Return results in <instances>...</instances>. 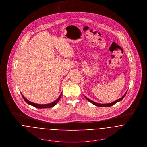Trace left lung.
<instances>
[{"label":"left lung","mask_w":147,"mask_h":147,"mask_svg":"<svg viewBox=\"0 0 147 147\" xmlns=\"http://www.w3.org/2000/svg\"><path fill=\"white\" fill-rule=\"evenodd\" d=\"M127 92H125V93L124 94V95L122 96V97H121V98H119V99H118V100H115V101H114V102H113L112 103H108V104H100V103H95L94 102H93V101H92V100H91L90 99H88V98H86V96H84V97L86 98V99L89 101V102H90V103H92V104H93L94 105H95L96 106H98V107H111V106H112L114 104H115V103H118V102H120L121 100L123 98H124V97L126 95V94H127Z\"/></svg>","instance_id":"obj_1"}]
</instances>
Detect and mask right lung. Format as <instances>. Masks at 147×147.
Wrapping results in <instances>:
<instances>
[{
	"label": "right lung",
	"mask_w": 147,
	"mask_h": 147,
	"mask_svg": "<svg viewBox=\"0 0 147 147\" xmlns=\"http://www.w3.org/2000/svg\"><path fill=\"white\" fill-rule=\"evenodd\" d=\"M61 94H62V93H61L60 96L58 97V98L57 100H55V101H54L53 102L51 103L47 104H39L34 103L31 102L29 101L28 99H26V98L23 96V94H22V95L23 98L25 100V102L28 104H30V105H32L34 107H36V108H51V107H54V105H55L56 104L59 102V100L61 99Z\"/></svg>",
	"instance_id": "obj_1"
}]
</instances>
